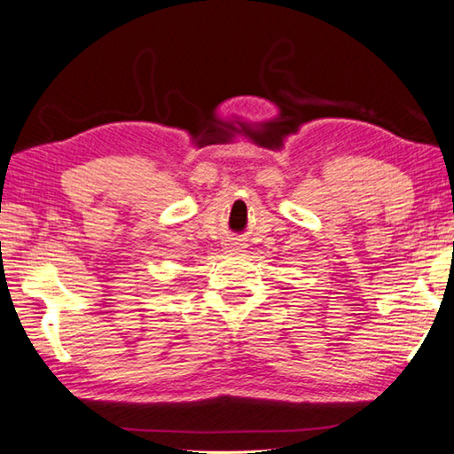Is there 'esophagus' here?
Segmentation results:
<instances>
[{
    "label": "esophagus",
    "instance_id": "esophagus-1",
    "mask_svg": "<svg viewBox=\"0 0 454 454\" xmlns=\"http://www.w3.org/2000/svg\"><path fill=\"white\" fill-rule=\"evenodd\" d=\"M229 254H239V251H243L245 249V243H237V241H231V243H227V247H225Z\"/></svg>",
    "mask_w": 454,
    "mask_h": 454
}]
</instances>
